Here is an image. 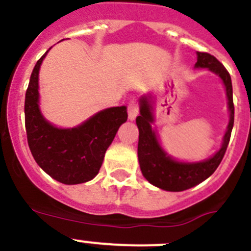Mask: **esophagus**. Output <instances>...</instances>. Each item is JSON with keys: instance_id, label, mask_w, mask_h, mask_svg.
<instances>
[{"instance_id": "obj_1", "label": "esophagus", "mask_w": 251, "mask_h": 251, "mask_svg": "<svg viewBox=\"0 0 251 251\" xmlns=\"http://www.w3.org/2000/svg\"><path fill=\"white\" fill-rule=\"evenodd\" d=\"M138 113H140V109H138L137 103H136L135 100H132V102L128 103L127 114H128V119H130L131 121H133L136 118H137Z\"/></svg>"}]
</instances>
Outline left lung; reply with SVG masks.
Segmentation results:
<instances>
[{"label": "left lung", "instance_id": "8db88e82", "mask_svg": "<svg viewBox=\"0 0 251 251\" xmlns=\"http://www.w3.org/2000/svg\"><path fill=\"white\" fill-rule=\"evenodd\" d=\"M194 68L207 69L219 76L226 91L229 120L222 137L221 147L214 155L199 161H181L170 155L161 146L156 130L153 127V124L155 123V97L151 93H146L141 96L138 100L140 116L136 119V124L140 131L137 154L142 175L151 184L168 192L186 191L209 178L226 153L233 128V91L228 72L214 55L203 52H197V63Z\"/></svg>", "mask_w": 251, "mask_h": 251}]
</instances>
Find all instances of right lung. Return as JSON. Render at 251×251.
<instances>
[{"label":"right lung","mask_w":251,"mask_h":251,"mask_svg":"<svg viewBox=\"0 0 251 251\" xmlns=\"http://www.w3.org/2000/svg\"><path fill=\"white\" fill-rule=\"evenodd\" d=\"M48 50L37 60L25 95L27 143L37 165L53 179L64 184L85 183L100 173L105 151L127 120V108L100 110L74 127L50 124L40 108L39 92L40 68Z\"/></svg>","instance_id":"right-lung-1"}]
</instances>
